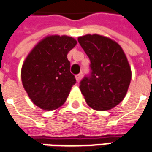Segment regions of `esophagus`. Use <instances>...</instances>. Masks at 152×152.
<instances>
[{
  "mask_svg": "<svg viewBox=\"0 0 152 152\" xmlns=\"http://www.w3.org/2000/svg\"><path fill=\"white\" fill-rule=\"evenodd\" d=\"M81 76H82L81 74H78V75H76V79L77 82H80V80H81Z\"/></svg>",
  "mask_w": 152,
  "mask_h": 152,
  "instance_id": "1",
  "label": "esophagus"
}]
</instances>
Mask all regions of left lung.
<instances>
[{"label": "left lung", "mask_w": 152, "mask_h": 152, "mask_svg": "<svg viewBox=\"0 0 152 152\" xmlns=\"http://www.w3.org/2000/svg\"><path fill=\"white\" fill-rule=\"evenodd\" d=\"M78 42L91 60V76L80 86L87 104L97 111L113 109L124 99L132 78L123 48L114 40L96 34L79 37Z\"/></svg>", "instance_id": "1"}]
</instances>
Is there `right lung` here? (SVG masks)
<instances>
[{"label": "right lung", "instance_id": "obj_1", "mask_svg": "<svg viewBox=\"0 0 152 152\" xmlns=\"http://www.w3.org/2000/svg\"><path fill=\"white\" fill-rule=\"evenodd\" d=\"M76 40L66 35H49L36 44L24 60L21 80L36 106L47 111L61 107L76 83L67 53Z\"/></svg>", "mask_w": 152, "mask_h": 152}]
</instances>
